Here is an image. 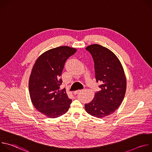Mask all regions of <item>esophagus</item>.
<instances>
[{
	"label": "esophagus",
	"instance_id": "esophagus-1",
	"mask_svg": "<svg viewBox=\"0 0 152 152\" xmlns=\"http://www.w3.org/2000/svg\"><path fill=\"white\" fill-rule=\"evenodd\" d=\"M83 91V90H78L75 91H73V94H77L78 93H79V92H80V91Z\"/></svg>",
	"mask_w": 152,
	"mask_h": 152
}]
</instances>
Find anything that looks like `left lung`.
<instances>
[{"label":"left lung","mask_w":152,"mask_h":152,"mask_svg":"<svg viewBox=\"0 0 152 152\" xmlns=\"http://www.w3.org/2000/svg\"><path fill=\"white\" fill-rule=\"evenodd\" d=\"M94 62L96 81L101 90L95 94L85 110L96 118H103L114 113L121 104L126 91V78L117 56L110 49L97 44L86 48Z\"/></svg>","instance_id":"obj_1"}]
</instances>
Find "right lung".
I'll use <instances>...</instances> for the list:
<instances>
[{"instance_id": "add662e5", "label": "right lung", "mask_w": 152, "mask_h": 152, "mask_svg": "<svg viewBox=\"0 0 152 152\" xmlns=\"http://www.w3.org/2000/svg\"><path fill=\"white\" fill-rule=\"evenodd\" d=\"M75 48L59 46L42 53L35 62L29 80V91L36 110L49 118H57L69 110L72 100L66 89L59 90L65 62Z\"/></svg>"}]
</instances>
